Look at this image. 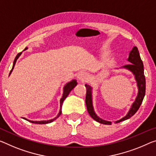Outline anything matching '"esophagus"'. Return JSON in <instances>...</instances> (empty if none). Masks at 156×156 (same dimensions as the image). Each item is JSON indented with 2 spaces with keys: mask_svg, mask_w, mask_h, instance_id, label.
I'll use <instances>...</instances> for the list:
<instances>
[{
  "mask_svg": "<svg viewBox=\"0 0 156 156\" xmlns=\"http://www.w3.org/2000/svg\"><path fill=\"white\" fill-rule=\"evenodd\" d=\"M77 80L79 82H85L88 80V75L86 73L81 72L78 75Z\"/></svg>",
  "mask_w": 156,
  "mask_h": 156,
  "instance_id": "obj_1",
  "label": "esophagus"
}]
</instances>
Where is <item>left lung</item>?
<instances>
[{
	"instance_id": "1",
	"label": "left lung",
	"mask_w": 156,
	"mask_h": 156,
	"mask_svg": "<svg viewBox=\"0 0 156 156\" xmlns=\"http://www.w3.org/2000/svg\"><path fill=\"white\" fill-rule=\"evenodd\" d=\"M127 61L130 63V64L122 66L121 68H124L130 71L131 73L133 74V75L135 76V79L136 81V86H137L138 88V93L135 101H134V102L132 104L130 108L129 109L128 114L122 119L115 121V123H120V122L125 121V120L130 119L131 116H133V115L137 112L139 108H140V105L142 104L143 99L145 95L146 80L144 73V65L142 59H141L137 47H133V49H132V50L130 51V53H129V56ZM85 86L86 88V107H87L88 112L89 113L90 116H91L95 121L98 122V123L105 124V125H111V121H106V120L100 118V117L96 114V113H95L94 107H93V88L88 84H85Z\"/></svg>"
}]
</instances>
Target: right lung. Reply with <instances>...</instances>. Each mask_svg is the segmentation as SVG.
Returning a JSON list of instances; mask_svg holds the SVG:
<instances>
[{
    "mask_svg": "<svg viewBox=\"0 0 156 156\" xmlns=\"http://www.w3.org/2000/svg\"><path fill=\"white\" fill-rule=\"evenodd\" d=\"M28 49V47H26L25 49L23 50V51H25V50ZM21 54H22V52H21V53H19L17 55H16V56L15 57V58H14V63H13V66H12V70L10 71V73H9V75H10V74L12 73V72L13 69L14 68V66H15L16 64V62L17 61V59L19 58V57H20ZM77 84V82H76V80H73L70 81H69L68 83H67L66 85L64 86L63 87V95H62V98H61V100H60V110H59V112L57 116L55 117V118L52 119H50V120H47V121H30V120H28L26 118H23V119L26 120V121L30 122V123H35V124H47V123H51V122H53L54 121H55L57 118H58L60 116V115L61 114V109H62V105H63V102L65 100V99L68 97V95H69V93H70V91L72 90L75 87V86Z\"/></svg>",
    "mask_w": 156,
    "mask_h": 156,
    "instance_id": "1",
    "label": "right lung"
}]
</instances>
